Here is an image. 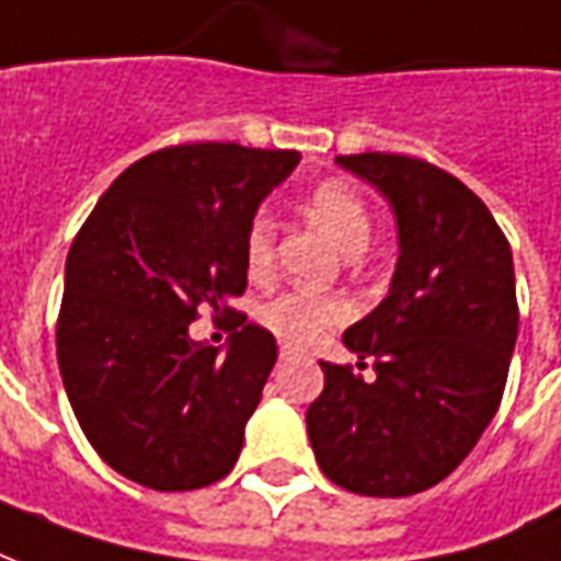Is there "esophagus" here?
Wrapping results in <instances>:
<instances>
[{
	"label": "esophagus",
	"mask_w": 561,
	"mask_h": 561,
	"mask_svg": "<svg viewBox=\"0 0 561 561\" xmlns=\"http://www.w3.org/2000/svg\"><path fill=\"white\" fill-rule=\"evenodd\" d=\"M296 351H299V347H293V345H280V357H293V354H296Z\"/></svg>",
	"instance_id": "1"
}]
</instances>
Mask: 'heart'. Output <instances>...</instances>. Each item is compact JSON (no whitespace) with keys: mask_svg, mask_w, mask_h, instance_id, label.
Returning <instances> with one entry per match:
<instances>
[{"mask_svg":"<svg viewBox=\"0 0 561 561\" xmlns=\"http://www.w3.org/2000/svg\"><path fill=\"white\" fill-rule=\"evenodd\" d=\"M305 210L320 229L330 234L332 241L339 243V250L345 256H360L369 247L373 216H369V207H366V201L357 188L330 180L308 195ZM274 241H277V226H274L272 216H253L247 226V234H243V259H247L250 274L262 277V274L272 272ZM256 318L277 339L293 342V345H311L323 332L347 318V305L339 296H327V293L284 289V293L272 296L268 302L259 305Z\"/></svg>","mask_w":561,"mask_h":561,"instance_id":"1","label":"heart"}]
</instances>
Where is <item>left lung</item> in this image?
I'll return each mask as SVG.
<instances>
[{
    "label": "left lung",
    "instance_id": "1",
    "mask_svg": "<svg viewBox=\"0 0 561 561\" xmlns=\"http://www.w3.org/2000/svg\"><path fill=\"white\" fill-rule=\"evenodd\" d=\"M339 164L397 216V272L345 342L376 378L323 366L308 439L323 477L354 494L405 497L446 480L494 419L519 332L513 253L461 180L421 158L363 152Z\"/></svg>",
    "mask_w": 561,
    "mask_h": 561
}]
</instances>
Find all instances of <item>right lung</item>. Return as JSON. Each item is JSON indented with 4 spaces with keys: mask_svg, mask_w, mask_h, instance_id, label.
I'll return each mask as SVG.
<instances>
[{
    "mask_svg": "<svg viewBox=\"0 0 561 561\" xmlns=\"http://www.w3.org/2000/svg\"><path fill=\"white\" fill-rule=\"evenodd\" d=\"M299 164L289 149L168 146L115 180L67 256L57 363L96 455L156 492L229 473L277 342L229 299L247 289L243 234ZM201 307L236 330L227 357L192 343Z\"/></svg>",
    "mask_w": 561,
    "mask_h": 561,
    "instance_id": "add662e5",
    "label": "right lung"
}]
</instances>
